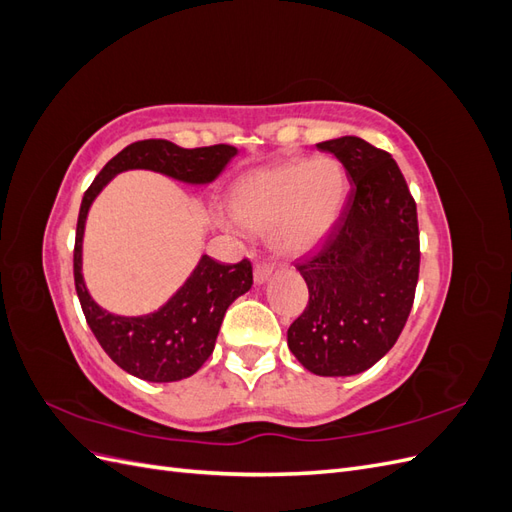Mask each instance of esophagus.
<instances>
[{
  "mask_svg": "<svg viewBox=\"0 0 512 512\" xmlns=\"http://www.w3.org/2000/svg\"><path fill=\"white\" fill-rule=\"evenodd\" d=\"M273 273V267L271 265H265V262H258V265L254 267V282L256 284H265L269 277Z\"/></svg>",
  "mask_w": 512,
  "mask_h": 512,
  "instance_id": "34e87169",
  "label": "esophagus"
}]
</instances>
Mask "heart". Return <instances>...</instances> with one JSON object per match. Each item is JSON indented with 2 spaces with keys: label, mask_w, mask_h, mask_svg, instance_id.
<instances>
[{
  "label": "heart",
  "mask_w": 512,
  "mask_h": 512,
  "mask_svg": "<svg viewBox=\"0 0 512 512\" xmlns=\"http://www.w3.org/2000/svg\"><path fill=\"white\" fill-rule=\"evenodd\" d=\"M350 192L344 164L320 156L258 168L239 179L230 213L247 230H271L277 252L312 250L342 218Z\"/></svg>",
  "instance_id": "1"
}]
</instances>
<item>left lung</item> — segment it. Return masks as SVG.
I'll list each match as a JSON object with an SVG mask.
<instances>
[{
  "label": "left lung",
  "instance_id": "obj_1",
  "mask_svg": "<svg viewBox=\"0 0 512 512\" xmlns=\"http://www.w3.org/2000/svg\"><path fill=\"white\" fill-rule=\"evenodd\" d=\"M316 147L344 164L352 188L318 252L294 265L309 301L288 348L316 376H356L395 346L410 316L421 265L416 203L391 153L359 136Z\"/></svg>",
  "mask_w": 512,
  "mask_h": 512
}]
</instances>
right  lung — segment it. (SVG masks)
Instances as JSON below:
<instances>
[{"label": "right lung", "mask_w": 512, "mask_h": 512, "mask_svg": "<svg viewBox=\"0 0 512 512\" xmlns=\"http://www.w3.org/2000/svg\"><path fill=\"white\" fill-rule=\"evenodd\" d=\"M237 147L213 145L183 149L162 138H149L121 149L83 196L74 243V284L89 329L104 352L128 374L147 382L190 378L209 359L226 309L252 288V265H222L207 254L183 286L160 309L145 316H119L100 307L83 280V235L87 213L106 183L126 170H153L181 183L207 185L218 179Z\"/></svg>", "instance_id": "right-lung-1"}]
</instances>
